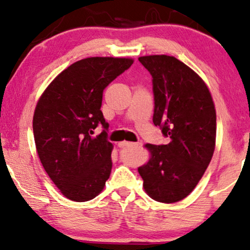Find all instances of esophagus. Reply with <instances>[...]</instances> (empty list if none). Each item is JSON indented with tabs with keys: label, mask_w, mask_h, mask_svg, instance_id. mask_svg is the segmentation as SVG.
<instances>
[{
	"label": "esophagus",
	"mask_w": 250,
	"mask_h": 250,
	"mask_svg": "<svg viewBox=\"0 0 250 250\" xmlns=\"http://www.w3.org/2000/svg\"><path fill=\"white\" fill-rule=\"evenodd\" d=\"M136 146H138V144L130 143V142H121V143H119V147H122V148H125V147H136Z\"/></svg>",
	"instance_id": "esophagus-1"
}]
</instances>
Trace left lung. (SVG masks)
I'll return each instance as SVG.
<instances>
[{"instance_id":"8db88e82","label":"left lung","mask_w":250,"mask_h":250,"mask_svg":"<svg viewBox=\"0 0 250 250\" xmlns=\"http://www.w3.org/2000/svg\"><path fill=\"white\" fill-rule=\"evenodd\" d=\"M153 77V122L167 145L146 144L150 159L138 167L146 194L160 203L180 202L194 190L215 149L216 111L205 82L174 56H140Z\"/></svg>"}]
</instances>
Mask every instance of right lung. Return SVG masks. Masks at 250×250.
Segmentation results:
<instances>
[{
  "instance_id": "add662e5",
  "label": "right lung",
  "mask_w": 250,
  "mask_h": 250,
  "mask_svg": "<svg viewBox=\"0 0 250 250\" xmlns=\"http://www.w3.org/2000/svg\"><path fill=\"white\" fill-rule=\"evenodd\" d=\"M133 63L129 58L93 56L72 63L55 77L37 102L34 138L41 163L61 194L73 202L100 195L111 174L113 145L104 130L103 91Z\"/></svg>"
}]
</instances>
